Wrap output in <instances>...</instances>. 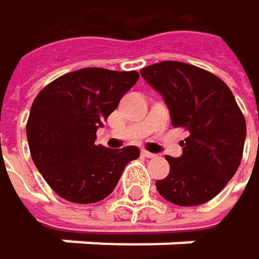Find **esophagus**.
I'll return each mask as SVG.
<instances>
[{"instance_id": "obj_1", "label": "esophagus", "mask_w": 259, "mask_h": 259, "mask_svg": "<svg viewBox=\"0 0 259 259\" xmlns=\"http://www.w3.org/2000/svg\"><path fill=\"white\" fill-rule=\"evenodd\" d=\"M142 156H144V157H154L156 154H153V153H150L147 150H142Z\"/></svg>"}]
</instances>
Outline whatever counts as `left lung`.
<instances>
[{
    "label": "left lung",
    "mask_w": 259,
    "mask_h": 259,
    "mask_svg": "<svg viewBox=\"0 0 259 259\" xmlns=\"http://www.w3.org/2000/svg\"><path fill=\"white\" fill-rule=\"evenodd\" d=\"M140 74L163 96L173 126L188 131L182 156H166L170 173L156 181L159 195L182 207L208 202L242 159L245 119L230 88L214 74L182 61H160Z\"/></svg>",
    "instance_id": "8db88e82"
}]
</instances>
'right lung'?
Segmentation results:
<instances>
[{
	"label": "right lung",
	"mask_w": 259,
	"mask_h": 259,
	"mask_svg": "<svg viewBox=\"0 0 259 259\" xmlns=\"http://www.w3.org/2000/svg\"><path fill=\"white\" fill-rule=\"evenodd\" d=\"M139 80L136 71L84 68L64 74L35 97L26 125L32 160L63 199L94 204L111 195L136 147L96 145L97 130Z\"/></svg>",
	"instance_id": "obj_1"
}]
</instances>
